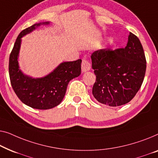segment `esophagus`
<instances>
[{"label":"esophagus","instance_id":"obj_1","mask_svg":"<svg viewBox=\"0 0 158 158\" xmlns=\"http://www.w3.org/2000/svg\"><path fill=\"white\" fill-rule=\"evenodd\" d=\"M91 69V65L90 63L87 61L86 59H83L81 62V70L83 72H87V71H89Z\"/></svg>","mask_w":158,"mask_h":158}]
</instances>
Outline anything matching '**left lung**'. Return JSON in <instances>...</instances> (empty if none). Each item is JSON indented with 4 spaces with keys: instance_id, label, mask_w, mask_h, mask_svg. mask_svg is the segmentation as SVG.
I'll use <instances>...</instances> for the list:
<instances>
[{
    "instance_id": "left-lung-1",
    "label": "left lung",
    "mask_w": 158,
    "mask_h": 158,
    "mask_svg": "<svg viewBox=\"0 0 158 158\" xmlns=\"http://www.w3.org/2000/svg\"><path fill=\"white\" fill-rule=\"evenodd\" d=\"M96 81L94 98L102 104L119 106L130 102L140 89L146 71V59L139 39L130 33L125 48H104L91 56Z\"/></svg>"
}]
</instances>
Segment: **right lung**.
<instances>
[{"mask_svg": "<svg viewBox=\"0 0 158 158\" xmlns=\"http://www.w3.org/2000/svg\"><path fill=\"white\" fill-rule=\"evenodd\" d=\"M41 24L35 23L22 31L18 35L9 57V77L12 88L20 100L26 105L37 110H48L61 103L66 94L69 81L81 74V60L64 62L54 72L45 77L32 79L21 72L18 56L21 37L31 32Z\"/></svg>", "mask_w": 158, "mask_h": 158, "instance_id": "add662e5", "label": "right lung"}]
</instances>
